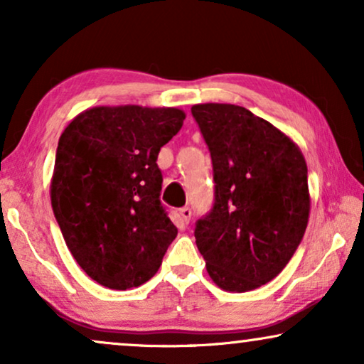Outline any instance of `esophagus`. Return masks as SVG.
<instances>
[{"instance_id":"esophagus-1","label":"esophagus","mask_w":364,"mask_h":364,"mask_svg":"<svg viewBox=\"0 0 364 364\" xmlns=\"http://www.w3.org/2000/svg\"><path fill=\"white\" fill-rule=\"evenodd\" d=\"M191 217H192V210L188 207H183L178 210V218H181L182 225H187V223L191 222Z\"/></svg>"}]
</instances>
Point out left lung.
I'll use <instances>...</instances> for the list:
<instances>
[{
    "label": "left lung",
    "instance_id": "8db88e82",
    "mask_svg": "<svg viewBox=\"0 0 364 364\" xmlns=\"http://www.w3.org/2000/svg\"><path fill=\"white\" fill-rule=\"evenodd\" d=\"M213 164L215 203L196 243L212 282L243 293L272 282L310 217L308 168L291 137L235 104L192 106Z\"/></svg>",
    "mask_w": 364,
    "mask_h": 364
}]
</instances>
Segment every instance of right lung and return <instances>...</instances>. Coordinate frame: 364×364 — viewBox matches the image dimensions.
I'll return each mask as SVG.
<instances>
[{"label":"right lung","mask_w":364,"mask_h":364,"mask_svg":"<svg viewBox=\"0 0 364 364\" xmlns=\"http://www.w3.org/2000/svg\"><path fill=\"white\" fill-rule=\"evenodd\" d=\"M178 107L96 106L59 137L51 205L77 265L111 290L156 275L177 228L159 196L161 147L181 131Z\"/></svg>","instance_id":"obj_1"}]
</instances>
